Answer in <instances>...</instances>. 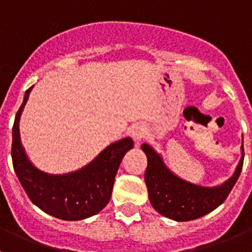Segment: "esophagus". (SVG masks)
I'll return each instance as SVG.
<instances>
[{
  "label": "esophagus",
  "instance_id": "34e87169",
  "mask_svg": "<svg viewBox=\"0 0 252 252\" xmlns=\"http://www.w3.org/2000/svg\"><path fill=\"white\" fill-rule=\"evenodd\" d=\"M144 135H145V130H144L141 125H135V126H132V128H131V136H132L133 141L136 142V144H140Z\"/></svg>",
  "mask_w": 252,
  "mask_h": 252
}]
</instances>
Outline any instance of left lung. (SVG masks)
Masks as SVG:
<instances>
[{
    "label": "left lung",
    "mask_w": 252,
    "mask_h": 252,
    "mask_svg": "<svg viewBox=\"0 0 252 252\" xmlns=\"http://www.w3.org/2000/svg\"><path fill=\"white\" fill-rule=\"evenodd\" d=\"M141 149L148 158L145 183L151 206L161 216L178 222L197 220L221 206L239 179L244 164L241 146V160L232 177L221 186L202 187L175 175L150 145L142 144Z\"/></svg>",
    "instance_id": "obj_1"
}]
</instances>
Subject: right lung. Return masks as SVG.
Wrapping results in <instances>:
<instances>
[{"instance_id": "1", "label": "right lung", "mask_w": 252, "mask_h": 252, "mask_svg": "<svg viewBox=\"0 0 252 252\" xmlns=\"http://www.w3.org/2000/svg\"><path fill=\"white\" fill-rule=\"evenodd\" d=\"M34 87V86H32ZM30 87L25 92L12 127L13 170L30 201L48 215L64 221H79L97 215L110 202L122 158L133 148L131 137L107 146L83 168L66 174H49L32 165L21 145L19 122Z\"/></svg>"}]
</instances>
